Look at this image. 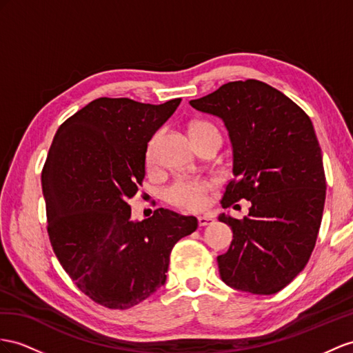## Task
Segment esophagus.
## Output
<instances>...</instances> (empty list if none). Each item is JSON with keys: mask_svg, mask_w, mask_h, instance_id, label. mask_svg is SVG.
Wrapping results in <instances>:
<instances>
[{"mask_svg": "<svg viewBox=\"0 0 353 353\" xmlns=\"http://www.w3.org/2000/svg\"><path fill=\"white\" fill-rule=\"evenodd\" d=\"M213 221H214V218H213V214H210V213L198 216V225H200V227H207V225L213 223Z\"/></svg>", "mask_w": 353, "mask_h": 353, "instance_id": "esophagus-1", "label": "esophagus"}]
</instances>
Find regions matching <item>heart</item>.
<instances>
[{
    "instance_id": "heart-1",
    "label": "heart",
    "mask_w": 353,
    "mask_h": 353,
    "mask_svg": "<svg viewBox=\"0 0 353 353\" xmlns=\"http://www.w3.org/2000/svg\"><path fill=\"white\" fill-rule=\"evenodd\" d=\"M216 128L204 121H195L191 125H189V135L191 139L198 137L204 132L209 131H214ZM152 144L148 149V161L152 159ZM212 188V183L209 180L204 179H180L176 180V182L171 185L167 191H165V198L177 207H183V209H189V210H198L204 207L205 204V195L207 191Z\"/></svg>"
}]
</instances>
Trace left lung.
I'll use <instances>...</instances> for the list:
<instances>
[{
    "label": "left lung",
    "mask_w": 353,
    "mask_h": 353,
    "mask_svg": "<svg viewBox=\"0 0 353 353\" xmlns=\"http://www.w3.org/2000/svg\"><path fill=\"white\" fill-rule=\"evenodd\" d=\"M189 104L218 116L230 135L236 179L222 207L250 201L243 219L219 214L234 237L218 256L221 277L243 292L276 294L305 267L322 221L327 182L310 117L254 79L225 83Z\"/></svg>",
    "instance_id": "8db88e82"
}]
</instances>
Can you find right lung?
<instances>
[{"label":"right lung","mask_w":353,"mask_h":353,"mask_svg":"<svg viewBox=\"0 0 353 353\" xmlns=\"http://www.w3.org/2000/svg\"><path fill=\"white\" fill-rule=\"evenodd\" d=\"M182 98L144 104L98 98L62 123L41 173L53 252L76 286L125 310L167 280L170 254L198 221L168 209L134 221L128 200L144 179L148 143Z\"/></svg>","instance_id":"right-lung-1"}]
</instances>
